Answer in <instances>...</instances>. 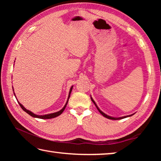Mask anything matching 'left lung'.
<instances>
[{
	"instance_id": "8db88e82",
	"label": "left lung",
	"mask_w": 161,
	"mask_h": 161,
	"mask_svg": "<svg viewBox=\"0 0 161 161\" xmlns=\"http://www.w3.org/2000/svg\"><path fill=\"white\" fill-rule=\"evenodd\" d=\"M91 99H92V102H93V103H94V105L96 106V107H97V108L98 109V111H99V113L102 114V115H103V116L104 117H106V118H107V119H111V120H119V119H124V118H126V117H129V116H133V114H130V115H129V116H121V117H118V118H116V117H112V116H108L107 114H104L103 112V111H101L100 109H99V108L97 107V103H95V102L94 101V99H92V97H91Z\"/></svg>"
}]
</instances>
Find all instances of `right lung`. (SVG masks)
I'll use <instances>...</instances> for the list:
<instances>
[{"label":"right lung","mask_w":161,"mask_h":161,"mask_svg":"<svg viewBox=\"0 0 161 161\" xmlns=\"http://www.w3.org/2000/svg\"><path fill=\"white\" fill-rule=\"evenodd\" d=\"M72 88H73V86H71L70 90H69V96H68V99H67V101L66 103H65L64 107L63 108H62L60 111H58V112H54V113H53V114H45V115H37V114H35L34 113H32V111H29V110H28V109H26V108H25V107H24L22 105L20 102H18V103H19V105L20 106V107L22 108V109H23L24 111H25V112H26L27 114H28L29 115H31V116L34 117V118H38V119H50L55 118V117H57V116H58L60 115V114H61L64 111V108H65V107H66V106H67V103H68V101H69V97H70V94H71V92H72ZM13 91H14V90H13ZM14 95L15 96V93H14ZM15 98H16V97H15ZM17 101H18V100H17Z\"/></svg>","instance_id":"right-lung-1"}]
</instances>
